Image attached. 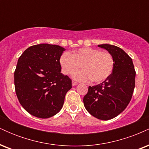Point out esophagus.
Masks as SVG:
<instances>
[{
    "instance_id": "obj_1",
    "label": "esophagus",
    "mask_w": 149,
    "mask_h": 149,
    "mask_svg": "<svg viewBox=\"0 0 149 149\" xmlns=\"http://www.w3.org/2000/svg\"><path fill=\"white\" fill-rule=\"evenodd\" d=\"M78 85V83L77 82H75V81H72V85L73 86H76V85Z\"/></svg>"
}]
</instances>
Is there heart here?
I'll list each match as a JSON object with an SVG mask.
<instances>
[{
    "label": "heart",
    "mask_w": 149,
    "mask_h": 149,
    "mask_svg": "<svg viewBox=\"0 0 149 149\" xmlns=\"http://www.w3.org/2000/svg\"><path fill=\"white\" fill-rule=\"evenodd\" d=\"M61 71L64 74H72L75 80L101 83L110 77L113 71L115 61L112 54L100 49L85 47L75 51L72 54L64 52L60 59Z\"/></svg>",
    "instance_id": "b5f03b06"
}]
</instances>
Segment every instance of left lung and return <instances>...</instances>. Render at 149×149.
I'll use <instances>...</instances> for the list:
<instances>
[{
	"instance_id": "8db88e82",
	"label": "left lung",
	"mask_w": 149,
	"mask_h": 149,
	"mask_svg": "<svg viewBox=\"0 0 149 149\" xmlns=\"http://www.w3.org/2000/svg\"><path fill=\"white\" fill-rule=\"evenodd\" d=\"M98 47L112 54L115 61L113 71L105 81L89 86L83 103L92 116L107 120L118 116L129 104L134 92L136 72L132 59L123 49L109 44Z\"/></svg>"
}]
</instances>
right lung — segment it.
Wrapping results in <instances>:
<instances>
[{"mask_svg":"<svg viewBox=\"0 0 149 149\" xmlns=\"http://www.w3.org/2000/svg\"><path fill=\"white\" fill-rule=\"evenodd\" d=\"M65 50L47 43L27 48L19 58L15 71V88L19 102L32 116L47 118L63 107L71 80L61 73L59 59Z\"/></svg>","mask_w":149,"mask_h":149,"instance_id":"add662e5","label":"right lung"}]
</instances>
